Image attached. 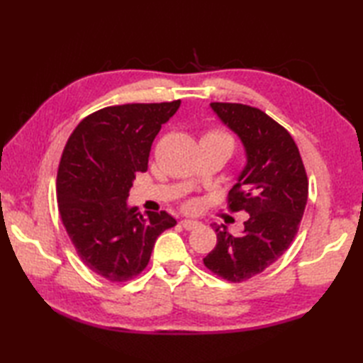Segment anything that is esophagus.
Here are the masks:
<instances>
[{
  "mask_svg": "<svg viewBox=\"0 0 363 363\" xmlns=\"http://www.w3.org/2000/svg\"><path fill=\"white\" fill-rule=\"evenodd\" d=\"M199 225H201V223L196 221V220H182V221H181V226H182L184 229H186V230L195 229V228H198Z\"/></svg>",
  "mask_w": 363,
  "mask_h": 363,
  "instance_id": "obj_1",
  "label": "esophagus"
}]
</instances>
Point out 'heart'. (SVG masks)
Wrapping results in <instances>:
<instances>
[{"instance_id": "obj_1", "label": "heart", "mask_w": 363, "mask_h": 363, "mask_svg": "<svg viewBox=\"0 0 363 363\" xmlns=\"http://www.w3.org/2000/svg\"><path fill=\"white\" fill-rule=\"evenodd\" d=\"M203 140H213V142L223 143V145H226L230 151H233V148H234V138L229 134L223 133V130H209V133L203 137Z\"/></svg>"}]
</instances>
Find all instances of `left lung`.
Segmentation results:
<instances>
[{"label": "left lung", "mask_w": 363, "mask_h": 363, "mask_svg": "<svg viewBox=\"0 0 363 363\" xmlns=\"http://www.w3.org/2000/svg\"><path fill=\"white\" fill-rule=\"evenodd\" d=\"M211 107L245 146L246 165L229 191L228 206L233 212H248L250 218L238 237L215 225L217 245L203 260L213 274L242 282L289 250L306 209L309 181L295 140L265 112L237 103Z\"/></svg>", "instance_id": "8db88e82"}]
</instances>
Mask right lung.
I'll return each mask as SVG.
<instances>
[{
    "mask_svg": "<svg viewBox=\"0 0 363 363\" xmlns=\"http://www.w3.org/2000/svg\"><path fill=\"white\" fill-rule=\"evenodd\" d=\"M172 103L109 106L84 118L57 169V203L67 234L91 272L126 282L146 268L157 237L176 220L128 206L135 174L148 169L154 138L179 109Z\"/></svg>",
    "mask_w": 363,
    "mask_h": 363,
    "instance_id": "1",
    "label": "right lung"
}]
</instances>
